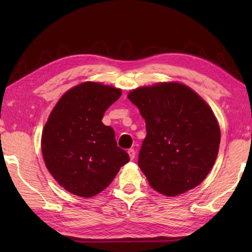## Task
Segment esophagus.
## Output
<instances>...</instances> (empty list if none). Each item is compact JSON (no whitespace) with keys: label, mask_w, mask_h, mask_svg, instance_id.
I'll return each mask as SVG.
<instances>
[{"label":"esophagus","mask_w":252,"mask_h":252,"mask_svg":"<svg viewBox=\"0 0 252 252\" xmlns=\"http://www.w3.org/2000/svg\"><path fill=\"white\" fill-rule=\"evenodd\" d=\"M127 155H129V157H130V159H131V160H133V159H134V157H135V151H134V149H129V150H127Z\"/></svg>","instance_id":"34e87169"}]
</instances>
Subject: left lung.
Masks as SVG:
<instances>
[{"label":"left lung","instance_id":"1","mask_svg":"<svg viewBox=\"0 0 252 252\" xmlns=\"http://www.w3.org/2000/svg\"><path fill=\"white\" fill-rule=\"evenodd\" d=\"M127 97L146 120L138 164L149 185L168 197L199 186L219 151L220 127L210 106L177 82L138 88Z\"/></svg>","mask_w":252,"mask_h":252}]
</instances>
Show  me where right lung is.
Listing matches in <instances>:
<instances>
[{"label":"right lung","mask_w":252,"mask_h":252,"mask_svg":"<svg viewBox=\"0 0 252 252\" xmlns=\"http://www.w3.org/2000/svg\"><path fill=\"white\" fill-rule=\"evenodd\" d=\"M122 92L97 82L76 85L62 95L42 132L46 168L61 187L91 198L108 187L130 160L118 147L114 130L103 114Z\"/></svg>","instance_id":"add662e5"}]
</instances>
